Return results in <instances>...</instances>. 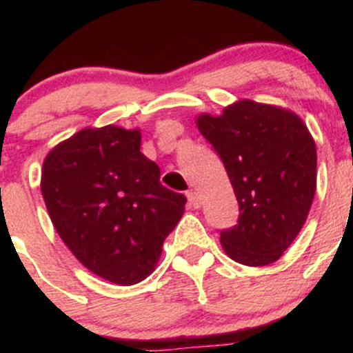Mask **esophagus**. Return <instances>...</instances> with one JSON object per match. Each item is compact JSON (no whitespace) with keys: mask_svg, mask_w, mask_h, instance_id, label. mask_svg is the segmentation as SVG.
<instances>
[{"mask_svg":"<svg viewBox=\"0 0 353 353\" xmlns=\"http://www.w3.org/2000/svg\"><path fill=\"white\" fill-rule=\"evenodd\" d=\"M186 196H188V201H190V206H193V208H199L201 201H199V194L196 193V191L194 190L188 191Z\"/></svg>","mask_w":353,"mask_h":353,"instance_id":"esophagus-1","label":"esophagus"}]
</instances>
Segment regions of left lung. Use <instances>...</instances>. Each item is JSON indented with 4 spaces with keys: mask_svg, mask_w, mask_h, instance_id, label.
<instances>
[{
    "mask_svg": "<svg viewBox=\"0 0 353 353\" xmlns=\"http://www.w3.org/2000/svg\"><path fill=\"white\" fill-rule=\"evenodd\" d=\"M199 133L225 165L239 203L223 251L248 266L275 263L301 232L316 193V143L292 110L237 101L220 116L199 114Z\"/></svg>",
    "mask_w": 353,
    "mask_h": 353,
    "instance_id": "left-lung-1",
    "label": "left lung"
}]
</instances>
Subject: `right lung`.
<instances>
[{
    "instance_id": "add662e5",
    "label": "right lung",
    "mask_w": 353,
    "mask_h": 353,
    "mask_svg": "<svg viewBox=\"0 0 353 353\" xmlns=\"http://www.w3.org/2000/svg\"><path fill=\"white\" fill-rule=\"evenodd\" d=\"M140 130L83 128L42 163L41 191L56 232L87 270L116 285L152 275L186 196L160 184Z\"/></svg>"
}]
</instances>
